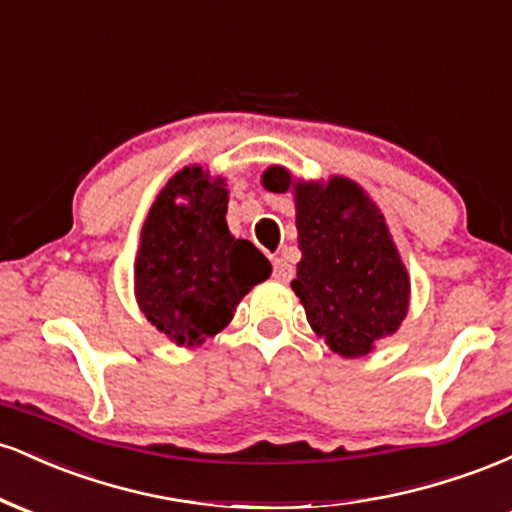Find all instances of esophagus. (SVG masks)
Here are the masks:
<instances>
[{"mask_svg": "<svg viewBox=\"0 0 512 512\" xmlns=\"http://www.w3.org/2000/svg\"><path fill=\"white\" fill-rule=\"evenodd\" d=\"M274 279L276 281H291L293 279V264L286 257H276L274 260Z\"/></svg>", "mask_w": 512, "mask_h": 512, "instance_id": "esophagus-1", "label": "esophagus"}]
</instances>
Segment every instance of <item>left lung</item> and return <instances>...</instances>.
<instances>
[{
    "mask_svg": "<svg viewBox=\"0 0 512 512\" xmlns=\"http://www.w3.org/2000/svg\"><path fill=\"white\" fill-rule=\"evenodd\" d=\"M269 192L296 195L301 262L291 289L317 337L334 354L358 358L399 330L409 310V274L387 223L363 187L349 178L291 180L281 166L264 170Z\"/></svg>",
    "mask_w": 512,
    "mask_h": 512,
    "instance_id": "8db88e82",
    "label": "left lung"
}]
</instances>
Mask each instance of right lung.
<instances>
[{"mask_svg": "<svg viewBox=\"0 0 512 512\" xmlns=\"http://www.w3.org/2000/svg\"><path fill=\"white\" fill-rule=\"evenodd\" d=\"M223 178L187 166L158 192L134 262V296L146 320L178 346L202 344L233 320L272 264L226 223Z\"/></svg>", "mask_w": 512, "mask_h": 512, "instance_id": "right-lung-1", "label": "right lung"}]
</instances>
